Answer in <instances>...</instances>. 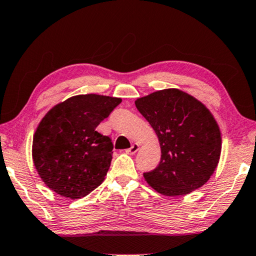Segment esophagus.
Instances as JSON below:
<instances>
[{"label": "esophagus", "mask_w": 256, "mask_h": 256, "mask_svg": "<svg viewBox=\"0 0 256 256\" xmlns=\"http://www.w3.org/2000/svg\"><path fill=\"white\" fill-rule=\"evenodd\" d=\"M140 150V145L138 144H132V148H129L128 150H126V152L128 153V154H135V153Z\"/></svg>", "instance_id": "34e87169"}]
</instances>
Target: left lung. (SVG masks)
Segmentation results:
<instances>
[{
  "mask_svg": "<svg viewBox=\"0 0 256 256\" xmlns=\"http://www.w3.org/2000/svg\"><path fill=\"white\" fill-rule=\"evenodd\" d=\"M135 105L161 148L158 166L144 172L146 182L164 196H183L202 186L221 154V132L206 106L178 89L156 92Z\"/></svg>",
  "mask_w": 256,
  "mask_h": 256,
  "instance_id": "8db88e82",
  "label": "left lung"
}]
</instances>
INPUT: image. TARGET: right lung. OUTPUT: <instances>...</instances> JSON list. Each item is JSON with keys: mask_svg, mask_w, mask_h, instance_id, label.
Returning a JSON list of instances; mask_svg holds the SVG:
<instances>
[{"mask_svg": "<svg viewBox=\"0 0 256 256\" xmlns=\"http://www.w3.org/2000/svg\"><path fill=\"white\" fill-rule=\"evenodd\" d=\"M121 98L78 95L54 106L33 137V161L46 186L70 199L89 194L104 180L113 143L96 130Z\"/></svg>", "mask_w": 256, "mask_h": 256, "instance_id": "add662e5", "label": "right lung"}]
</instances>
